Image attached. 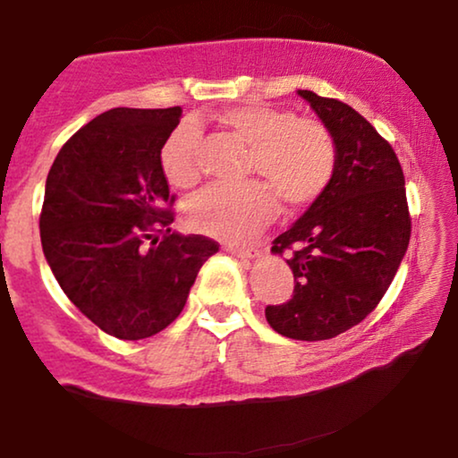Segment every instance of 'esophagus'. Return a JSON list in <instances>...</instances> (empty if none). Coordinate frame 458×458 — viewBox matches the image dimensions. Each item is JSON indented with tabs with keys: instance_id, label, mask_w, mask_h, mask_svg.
I'll return each mask as SVG.
<instances>
[{
	"instance_id": "34e87169",
	"label": "esophagus",
	"mask_w": 458,
	"mask_h": 458,
	"mask_svg": "<svg viewBox=\"0 0 458 458\" xmlns=\"http://www.w3.org/2000/svg\"><path fill=\"white\" fill-rule=\"evenodd\" d=\"M225 251L228 254L236 256V259H256L260 254L259 247H234V245H225Z\"/></svg>"
}]
</instances>
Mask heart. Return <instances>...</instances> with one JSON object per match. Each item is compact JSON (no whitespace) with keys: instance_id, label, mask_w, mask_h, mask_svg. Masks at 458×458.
Masks as SVG:
<instances>
[{"instance_id":"1","label":"heart","mask_w":458,"mask_h":458,"mask_svg":"<svg viewBox=\"0 0 458 458\" xmlns=\"http://www.w3.org/2000/svg\"><path fill=\"white\" fill-rule=\"evenodd\" d=\"M219 123L236 135L250 155L245 174L265 178L288 207H306L327 189L335 172L334 138L318 120L299 118L271 105H236L219 114ZM198 127L182 123L163 144V176L178 189L199 181ZM271 190L259 181L234 187H208L185 207V222L196 233L245 243L276 217Z\"/></svg>"}]
</instances>
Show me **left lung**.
Segmentation results:
<instances>
[{
  "label": "left lung",
  "instance_id": "obj_1",
  "mask_svg": "<svg viewBox=\"0 0 458 458\" xmlns=\"http://www.w3.org/2000/svg\"><path fill=\"white\" fill-rule=\"evenodd\" d=\"M335 144L331 182L286 233L273 254L291 251L295 288L267 306L277 334L293 340L335 338L372 312L390 288L411 236L403 167L390 141L353 107L299 90Z\"/></svg>",
  "mask_w": 458,
  "mask_h": 458
}]
</instances>
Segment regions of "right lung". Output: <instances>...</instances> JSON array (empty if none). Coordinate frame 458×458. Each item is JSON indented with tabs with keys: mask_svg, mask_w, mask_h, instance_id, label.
Masks as SVG:
<instances>
[{
	"mask_svg": "<svg viewBox=\"0 0 458 458\" xmlns=\"http://www.w3.org/2000/svg\"><path fill=\"white\" fill-rule=\"evenodd\" d=\"M181 107L109 109L57 152L40 241L66 297L105 334L141 340L185 308L217 241L172 230L174 193L159 155Z\"/></svg>",
	"mask_w": 458,
	"mask_h": 458,
	"instance_id": "obj_1",
	"label": "right lung"
}]
</instances>
